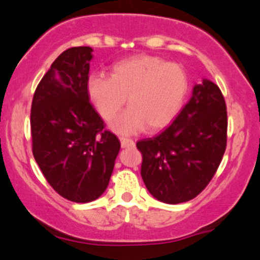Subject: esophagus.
Wrapping results in <instances>:
<instances>
[{"mask_svg": "<svg viewBox=\"0 0 260 260\" xmlns=\"http://www.w3.org/2000/svg\"><path fill=\"white\" fill-rule=\"evenodd\" d=\"M120 141H121V147H133L134 145V141L132 139H129V138H126V137H120Z\"/></svg>", "mask_w": 260, "mask_h": 260, "instance_id": "1", "label": "esophagus"}]
</instances>
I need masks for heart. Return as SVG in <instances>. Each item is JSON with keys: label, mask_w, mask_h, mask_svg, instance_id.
<instances>
[{"label": "heart", "mask_w": 260, "mask_h": 260, "mask_svg": "<svg viewBox=\"0 0 260 260\" xmlns=\"http://www.w3.org/2000/svg\"><path fill=\"white\" fill-rule=\"evenodd\" d=\"M88 95L100 115L112 120L123 108H129L113 122L121 133L145 128L161 129L174 120L188 92V78L177 64L162 58L138 54L113 65L110 77L94 75L88 79Z\"/></svg>", "instance_id": "obj_1"}]
</instances>
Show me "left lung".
I'll return each mask as SVG.
<instances>
[{
  "mask_svg": "<svg viewBox=\"0 0 260 260\" xmlns=\"http://www.w3.org/2000/svg\"><path fill=\"white\" fill-rule=\"evenodd\" d=\"M226 102L215 83L203 79L168 128L139 140L141 177L151 195L176 205L203 191L219 168L227 145Z\"/></svg>",
  "mask_w": 260,
  "mask_h": 260,
  "instance_id": "left-lung-1",
  "label": "left lung"
}]
</instances>
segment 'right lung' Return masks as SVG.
<instances>
[{
	"mask_svg": "<svg viewBox=\"0 0 260 260\" xmlns=\"http://www.w3.org/2000/svg\"><path fill=\"white\" fill-rule=\"evenodd\" d=\"M91 52L89 46L64 51L38 84L30 109L34 159L54 191L76 203L105 192L120 151L89 101Z\"/></svg>",
	"mask_w": 260,
	"mask_h": 260,
	"instance_id": "1",
	"label": "right lung"
}]
</instances>
